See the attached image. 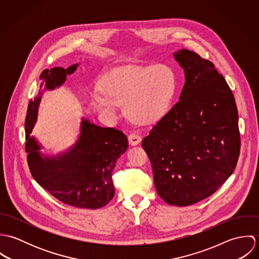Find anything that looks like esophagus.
Wrapping results in <instances>:
<instances>
[{
  "instance_id": "obj_1",
  "label": "esophagus",
  "mask_w": 259,
  "mask_h": 259,
  "mask_svg": "<svg viewBox=\"0 0 259 259\" xmlns=\"http://www.w3.org/2000/svg\"><path fill=\"white\" fill-rule=\"evenodd\" d=\"M142 142V138L136 134H131L128 136V143L131 146H138Z\"/></svg>"
}]
</instances>
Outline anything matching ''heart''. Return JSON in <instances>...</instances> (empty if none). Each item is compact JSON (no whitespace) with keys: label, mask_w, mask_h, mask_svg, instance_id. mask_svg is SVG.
<instances>
[{"label":"heart","mask_w":259,"mask_h":259,"mask_svg":"<svg viewBox=\"0 0 259 259\" xmlns=\"http://www.w3.org/2000/svg\"><path fill=\"white\" fill-rule=\"evenodd\" d=\"M177 90V75L166 65L126 66L103 77L101 89L91 94V105L109 119L115 118L118 105L138 124L160 119L170 108Z\"/></svg>","instance_id":"obj_1"}]
</instances>
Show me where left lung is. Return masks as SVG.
Segmentation results:
<instances>
[{"instance_id": "1", "label": "left lung", "mask_w": 259, "mask_h": 259, "mask_svg": "<svg viewBox=\"0 0 259 259\" xmlns=\"http://www.w3.org/2000/svg\"><path fill=\"white\" fill-rule=\"evenodd\" d=\"M185 70L180 101L143 141L154 186L168 204L185 206L214 193L240 152L238 112L226 80L194 52L174 54Z\"/></svg>"}]
</instances>
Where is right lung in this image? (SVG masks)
I'll return each instance as SVG.
<instances>
[{
	"label": "right lung",
	"mask_w": 259,
	"mask_h": 259,
	"mask_svg": "<svg viewBox=\"0 0 259 259\" xmlns=\"http://www.w3.org/2000/svg\"><path fill=\"white\" fill-rule=\"evenodd\" d=\"M45 70L38 96L29 103L25 120L26 152L29 168L35 181L60 201L78 208L96 209L107 205L114 195L111 174L118 157L125 152L128 142L122 132L102 127L82 118L78 140L71 148L58 155H44L35 138L31 137L37 121L42 92L61 87L76 70Z\"/></svg>",
	"instance_id": "1"
}]
</instances>
